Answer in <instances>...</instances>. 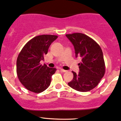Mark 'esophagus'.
Returning a JSON list of instances; mask_svg holds the SVG:
<instances>
[{
	"instance_id": "obj_1",
	"label": "esophagus",
	"mask_w": 121,
	"mask_h": 121,
	"mask_svg": "<svg viewBox=\"0 0 121 121\" xmlns=\"http://www.w3.org/2000/svg\"><path fill=\"white\" fill-rule=\"evenodd\" d=\"M60 70L61 71V72H67V70H64V69H62V68H60Z\"/></svg>"
}]
</instances>
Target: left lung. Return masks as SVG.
<instances>
[{"label": "left lung", "mask_w": 121, "mask_h": 121, "mask_svg": "<svg viewBox=\"0 0 121 121\" xmlns=\"http://www.w3.org/2000/svg\"><path fill=\"white\" fill-rule=\"evenodd\" d=\"M74 46L76 57L82 58L79 72L72 71L73 79L68 83L73 89L86 92L97 86L105 72L102 50L96 41L82 33L65 35Z\"/></svg>", "instance_id": "1"}]
</instances>
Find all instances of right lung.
<instances>
[{"instance_id":"right-lung-1","label":"right lung","mask_w":121,"mask_h":121,"mask_svg":"<svg viewBox=\"0 0 121 121\" xmlns=\"http://www.w3.org/2000/svg\"><path fill=\"white\" fill-rule=\"evenodd\" d=\"M58 36L42 35L29 40L23 47L17 60V73L20 82L27 90L35 93L43 91L50 86L52 76L56 68L42 65L49 47Z\"/></svg>"}]
</instances>
